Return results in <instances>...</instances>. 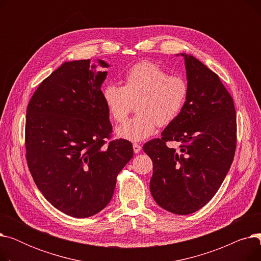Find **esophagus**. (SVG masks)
<instances>
[{"label": "esophagus", "mask_w": 261, "mask_h": 261, "mask_svg": "<svg viewBox=\"0 0 261 261\" xmlns=\"http://www.w3.org/2000/svg\"><path fill=\"white\" fill-rule=\"evenodd\" d=\"M142 150V146L140 144H133V151L134 153H140V151Z\"/></svg>", "instance_id": "1"}]
</instances>
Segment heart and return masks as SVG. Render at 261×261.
I'll list each match as a JSON object with an SVG mask.
<instances>
[{
	"label": "heart",
	"mask_w": 261,
	"mask_h": 261,
	"mask_svg": "<svg viewBox=\"0 0 261 261\" xmlns=\"http://www.w3.org/2000/svg\"><path fill=\"white\" fill-rule=\"evenodd\" d=\"M189 87L185 78L170 75L151 61L132 65L123 78V86L108 84L101 96L110 115L117 122L125 121L136 102V114L116 129L118 138L141 142L158 127L173 122L186 105Z\"/></svg>",
	"instance_id": "heart-1"
}]
</instances>
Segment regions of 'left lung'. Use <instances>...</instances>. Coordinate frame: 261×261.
I'll list each match as a JSON object with an SVG mask.
<instances>
[{
  "label": "left lung",
  "mask_w": 261,
  "mask_h": 261,
  "mask_svg": "<svg viewBox=\"0 0 261 261\" xmlns=\"http://www.w3.org/2000/svg\"><path fill=\"white\" fill-rule=\"evenodd\" d=\"M185 59L188 97L183 111L143 147L153 163L150 191L164 210L189 215L220 188L236 150V110L219 76L194 56ZM179 141V150L167 146Z\"/></svg>",
  "instance_id": "obj_1"
}]
</instances>
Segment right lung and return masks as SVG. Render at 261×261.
<instances>
[{
	"label": "right lung",
	"instance_id": "1",
	"mask_svg": "<svg viewBox=\"0 0 261 261\" xmlns=\"http://www.w3.org/2000/svg\"><path fill=\"white\" fill-rule=\"evenodd\" d=\"M91 60L64 62L41 82L27 106L26 160L44 198L60 212L87 218L111 201L116 177L133 156L127 140L111 141L102 100L107 72ZM102 67H109L98 59Z\"/></svg>",
	"mask_w": 261,
	"mask_h": 261
}]
</instances>
